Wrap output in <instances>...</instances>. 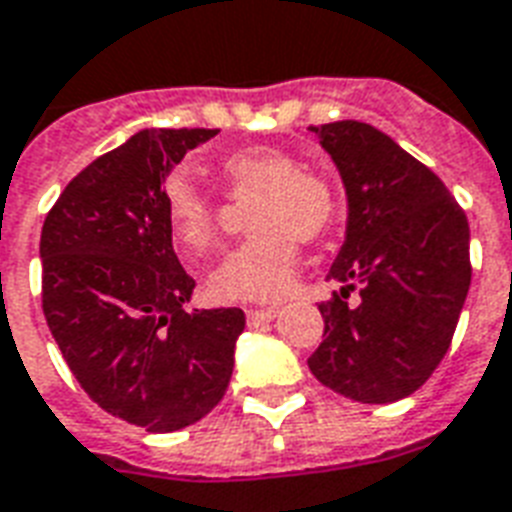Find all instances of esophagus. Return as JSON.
Here are the masks:
<instances>
[{
	"mask_svg": "<svg viewBox=\"0 0 512 512\" xmlns=\"http://www.w3.org/2000/svg\"><path fill=\"white\" fill-rule=\"evenodd\" d=\"M248 324L251 326H259V324H267V321H272L275 315H278V310L275 307H264V310H248Z\"/></svg>",
	"mask_w": 512,
	"mask_h": 512,
	"instance_id": "esophagus-1",
	"label": "esophagus"
}]
</instances>
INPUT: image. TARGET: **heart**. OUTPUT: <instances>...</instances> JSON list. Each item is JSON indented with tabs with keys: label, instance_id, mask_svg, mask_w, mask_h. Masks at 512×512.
<instances>
[{
	"label": "heart",
	"instance_id": "b5f03b06",
	"mask_svg": "<svg viewBox=\"0 0 512 512\" xmlns=\"http://www.w3.org/2000/svg\"><path fill=\"white\" fill-rule=\"evenodd\" d=\"M232 197L256 194L248 229L256 232L218 261L205 288L215 302H278L294 288L302 240L324 237L334 224L332 186L305 172L291 153L253 145L218 164ZM167 221L188 259L210 251L218 234V205L186 178H172L164 191Z\"/></svg>",
	"mask_w": 512,
	"mask_h": 512
}]
</instances>
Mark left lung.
Masks as SVG:
<instances>
[{
	"mask_svg": "<svg viewBox=\"0 0 512 512\" xmlns=\"http://www.w3.org/2000/svg\"><path fill=\"white\" fill-rule=\"evenodd\" d=\"M348 199L345 240L318 305L324 343L307 367L337 394L388 405L424 386L448 353L470 291V224L432 169L359 121L310 126ZM360 286V305L344 302Z\"/></svg>",
	"mask_w": 512,
	"mask_h": 512,
	"instance_id": "8db88e82",
	"label": "left lung"
}]
</instances>
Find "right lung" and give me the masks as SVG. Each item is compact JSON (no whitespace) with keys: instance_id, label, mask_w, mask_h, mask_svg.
Instances as JSON below:
<instances>
[{"instance_id":"right-lung-1","label":"right lung","mask_w":512,"mask_h":512,"mask_svg":"<svg viewBox=\"0 0 512 512\" xmlns=\"http://www.w3.org/2000/svg\"><path fill=\"white\" fill-rule=\"evenodd\" d=\"M218 129H142L91 161L42 224V310L61 356L110 416L186 429L226 394L240 307L186 310L164 180Z\"/></svg>"}]
</instances>
